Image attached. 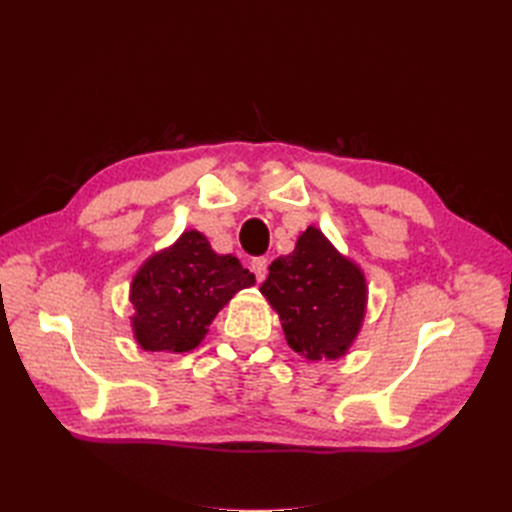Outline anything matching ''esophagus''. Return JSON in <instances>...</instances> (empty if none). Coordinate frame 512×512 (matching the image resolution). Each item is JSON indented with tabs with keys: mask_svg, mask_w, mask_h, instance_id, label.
<instances>
[{
	"mask_svg": "<svg viewBox=\"0 0 512 512\" xmlns=\"http://www.w3.org/2000/svg\"><path fill=\"white\" fill-rule=\"evenodd\" d=\"M252 271L256 275V280L262 282L267 277V271H269V260L267 258H254L252 260Z\"/></svg>",
	"mask_w": 512,
	"mask_h": 512,
	"instance_id": "esophagus-1",
	"label": "esophagus"
}]
</instances>
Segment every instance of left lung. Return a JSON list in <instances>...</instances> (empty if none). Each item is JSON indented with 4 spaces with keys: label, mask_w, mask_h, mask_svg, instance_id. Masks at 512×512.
<instances>
[{
    "label": "left lung",
    "mask_w": 512,
    "mask_h": 512,
    "mask_svg": "<svg viewBox=\"0 0 512 512\" xmlns=\"http://www.w3.org/2000/svg\"><path fill=\"white\" fill-rule=\"evenodd\" d=\"M260 292L280 316L288 346L307 361H339L363 329L365 273L316 226L301 232L292 254L271 262Z\"/></svg>",
    "instance_id": "1"
}]
</instances>
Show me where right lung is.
Listing matches in <instances>:
<instances>
[{
	"instance_id": "obj_1",
	"label": "right lung",
	"mask_w": 512,
	"mask_h": 512,
	"mask_svg": "<svg viewBox=\"0 0 512 512\" xmlns=\"http://www.w3.org/2000/svg\"><path fill=\"white\" fill-rule=\"evenodd\" d=\"M254 284V273L239 258L215 254L203 232L183 230L132 277L134 342L147 352H190L207 337L220 309Z\"/></svg>"
}]
</instances>
